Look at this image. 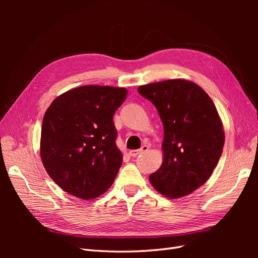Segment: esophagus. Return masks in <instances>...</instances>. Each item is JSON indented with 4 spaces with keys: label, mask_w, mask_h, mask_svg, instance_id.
Here are the masks:
<instances>
[{
    "label": "esophagus",
    "mask_w": 258,
    "mask_h": 258,
    "mask_svg": "<svg viewBox=\"0 0 258 258\" xmlns=\"http://www.w3.org/2000/svg\"><path fill=\"white\" fill-rule=\"evenodd\" d=\"M148 150V146L147 145H143L140 150H134V151H130L129 154L130 156H132V157H137V156H139L140 154H142L144 152H146Z\"/></svg>",
    "instance_id": "1"
}]
</instances>
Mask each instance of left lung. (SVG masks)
I'll use <instances>...</instances> for the list:
<instances>
[{"mask_svg": "<svg viewBox=\"0 0 258 258\" xmlns=\"http://www.w3.org/2000/svg\"><path fill=\"white\" fill-rule=\"evenodd\" d=\"M157 108L163 124V162L150 175L169 198L191 194L204 185L224 147V130L213 101L192 82L170 80L139 87Z\"/></svg>", "mask_w": 258, "mask_h": 258, "instance_id": "left-lung-1", "label": "left lung"}]
</instances>
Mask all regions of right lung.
Instances as JSON below:
<instances>
[{
    "mask_svg": "<svg viewBox=\"0 0 258 258\" xmlns=\"http://www.w3.org/2000/svg\"><path fill=\"white\" fill-rule=\"evenodd\" d=\"M126 97L124 88L83 86L54 99L46 111L41 158L64 191L89 200L113 184L122 162L113 116Z\"/></svg>",
    "mask_w": 258,
    "mask_h": 258,
    "instance_id": "1",
    "label": "right lung"
}]
</instances>
